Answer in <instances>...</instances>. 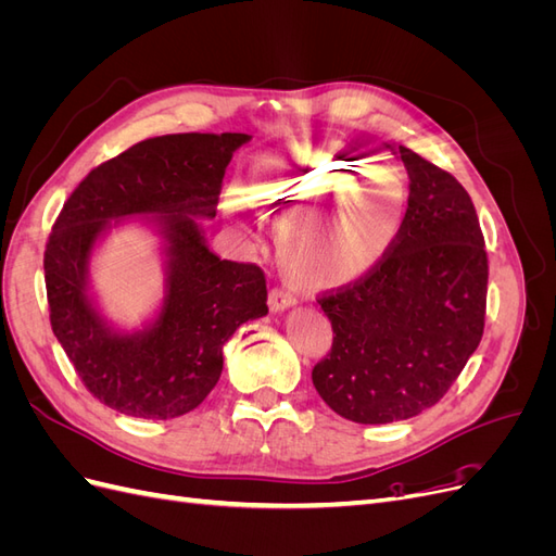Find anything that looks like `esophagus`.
<instances>
[{"mask_svg":"<svg viewBox=\"0 0 556 556\" xmlns=\"http://www.w3.org/2000/svg\"><path fill=\"white\" fill-rule=\"evenodd\" d=\"M296 304V296L294 292L290 290H282V288H274L271 292H268V306H271L274 313H280V311H288Z\"/></svg>","mask_w":556,"mask_h":556,"instance_id":"34e87169","label":"esophagus"}]
</instances>
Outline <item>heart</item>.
I'll return each mask as SVG.
<instances>
[{
  "label": "heart",
  "instance_id": "heart-1",
  "mask_svg": "<svg viewBox=\"0 0 556 556\" xmlns=\"http://www.w3.org/2000/svg\"><path fill=\"white\" fill-rule=\"evenodd\" d=\"M378 166L341 148L292 146L266 155L252 172L250 197L231 190L223 211L250 243L268 215L282 231V262L311 290H333L368 276L387 257L406 223V192L376 178ZM342 208L344 251L355 263L323 269L307 239L317 219Z\"/></svg>",
  "mask_w": 556,
  "mask_h": 556
}]
</instances>
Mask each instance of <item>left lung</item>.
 Wrapping results in <instances>:
<instances>
[{
  "label": "left lung",
  "mask_w": 556,
  "mask_h": 556,
  "mask_svg": "<svg viewBox=\"0 0 556 556\" xmlns=\"http://www.w3.org/2000/svg\"><path fill=\"white\" fill-rule=\"evenodd\" d=\"M408 211L396 243L371 274L317 301L331 319L329 355L313 384L359 425H390L439 403L484 329L486 252L462 182L408 148Z\"/></svg>",
  "instance_id": "8db88e82"
}]
</instances>
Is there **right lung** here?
Returning <instances> with one entry per match:
<instances>
[{"mask_svg": "<svg viewBox=\"0 0 556 556\" xmlns=\"http://www.w3.org/2000/svg\"><path fill=\"white\" fill-rule=\"evenodd\" d=\"M248 134H166L125 150L83 180L58 217L43 257L50 325L92 396L141 419L194 410L223 374V348L268 313L255 264L220 260L201 220H213L233 150ZM161 239L165 296L141 328L103 313L89 280L93 250L134 222Z\"/></svg>", "mask_w": 556, "mask_h": 556, "instance_id": "right-lung-1", "label": "right lung"}]
</instances>
